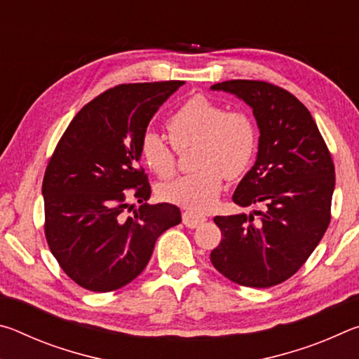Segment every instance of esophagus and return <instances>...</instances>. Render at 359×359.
Segmentation results:
<instances>
[{
	"mask_svg": "<svg viewBox=\"0 0 359 359\" xmlns=\"http://www.w3.org/2000/svg\"><path fill=\"white\" fill-rule=\"evenodd\" d=\"M205 220H208V218L201 214H193V212H184V214H182V222H184V224L188 228L201 226Z\"/></svg>",
	"mask_w": 359,
	"mask_h": 359,
	"instance_id": "esophagus-1",
	"label": "esophagus"
}]
</instances>
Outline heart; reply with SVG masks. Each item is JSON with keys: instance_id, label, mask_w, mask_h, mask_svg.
<instances>
[{"instance_id": "obj_1", "label": "heart", "mask_w": 359, "mask_h": 359, "mask_svg": "<svg viewBox=\"0 0 359 359\" xmlns=\"http://www.w3.org/2000/svg\"><path fill=\"white\" fill-rule=\"evenodd\" d=\"M172 145L156 133L141 141V156L160 179L175 171V150L196 145L193 172L180 175L160 188L165 201L180 208L204 212L214 208L226 177L247 171L257 150V130L252 118L241 111L224 112L218 102L205 96L187 100L168 120Z\"/></svg>"}]
</instances>
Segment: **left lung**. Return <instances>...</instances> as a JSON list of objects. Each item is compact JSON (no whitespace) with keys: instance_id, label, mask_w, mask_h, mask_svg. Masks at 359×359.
<instances>
[{"instance_id":"left-lung-1","label":"left lung","mask_w":359,"mask_h":359,"mask_svg":"<svg viewBox=\"0 0 359 359\" xmlns=\"http://www.w3.org/2000/svg\"><path fill=\"white\" fill-rule=\"evenodd\" d=\"M252 107L258 155L233 194L253 214L215 217L223 239L210 253L215 269L252 288L274 287L299 271L326 233L336 185L334 163L307 107L277 85L226 81L210 87Z\"/></svg>"}]
</instances>
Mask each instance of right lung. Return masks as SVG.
Wrapping results in <instances>:
<instances>
[{"label": "right lung", "mask_w": 359, "mask_h": 359, "mask_svg": "<svg viewBox=\"0 0 359 359\" xmlns=\"http://www.w3.org/2000/svg\"><path fill=\"white\" fill-rule=\"evenodd\" d=\"M180 85L106 90L77 112L48 161L42 182L46 239L66 276L85 290L107 293L135 280L156 239L182 222L177 205L145 203L151 190L139 165L149 121ZM131 187L142 203L135 211L126 203Z\"/></svg>", "instance_id": "add662e5"}]
</instances>
